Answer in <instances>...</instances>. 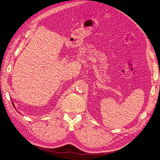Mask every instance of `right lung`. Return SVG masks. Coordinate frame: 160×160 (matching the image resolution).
Returning <instances> with one entry per match:
<instances>
[{
  "mask_svg": "<svg viewBox=\"0 0 160 160\" xmlns=\"http://www.w3.org/2000/svg\"><path fill=\"white\" fill-rule=\"evenodd\" d=\"M12 104H13V107H14V108H15V105H14V104H13V103L12 102Z\"/></svg>",
  "mask_w": 160,
  "mask_h": 160,
  "instance_id": "add662e5",
  "label": "right lung"
}]
</instances>
